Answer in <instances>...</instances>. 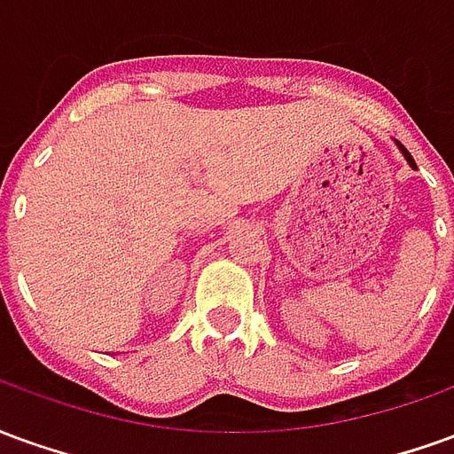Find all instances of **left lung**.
Listing matches in <instances>:
<instances>
[{
	"label": "left lung",
	"mask_w": 454,
	"mask_h": 454,
	"mask_svg": "<svg viewBox=\"0 0 454 454\" xmlns=\"http://www.w3.org/2000/svg\"><path fill=\"white\" fill-rule=\"evenodd\" d=\"M396 145H399V150H401V155H403V158H406V162H409L411 168H416V162H413V158H411V153L406 148H403V145H401L399 140H396Z\"/></svg>",
	"instance_id": "1"
}]
</instances>
